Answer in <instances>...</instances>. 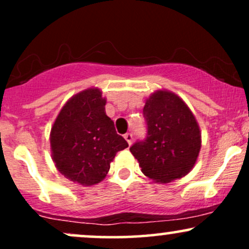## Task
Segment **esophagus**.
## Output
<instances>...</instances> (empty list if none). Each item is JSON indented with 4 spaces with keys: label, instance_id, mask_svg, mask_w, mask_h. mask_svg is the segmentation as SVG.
Listing matches in <instances>:
<instances>
[{
    "label": "esophagus",
    "instance_id": "obj_1",
    "mask_svg": "<svg viewBox=\"0 0 249 249\" xmlns=\"http://www.w3.org/2000/svg\"><path fill=\"white\" fill-rule=\"evenodd\" d=\"M124 138H125V141L127 142L128 145L132 144V141H133L132 133H126V134H124Z\"/></svg>",
    "mask_w": 249,
    "mask_h": 249
}]
</instances>
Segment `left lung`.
I'll list each match as a JSON object with an SVG mask.
<instances>
[{"label": "left lung", "instance_id": "1", "mask_svg": "<svg viewBox=\"0 0 249 249\" xmlns=\"http://www.w3.org/2000/svg\"><path fill=\"white\" fill-rule=\"evenodd\" d=\"M147 137L130 147L142 172L167 184L192 171L201 148V132L193 112L178 95L157 90L142 108Z\"/></svg>", "mask_w": 249, "mask_h": 249}]
</instances>
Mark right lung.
<instances>
[{
    "label": "right lung",
    "mask_w": 249,
    "mask_h": 249,
    "mask_svg": "<svg viewBox=\"0 0 249 249\" xmlns=\"http://www.w3.org/2000/svg\"><path fill=\"white\" fill-rule=\"evenodd\" d=\"M101 89L89 88L64 104L50 131L51 158L59 173L83 186L107 177L118 151L128 144L105 112Z\"/></svg>",
    "instance_id": "obj_1"
}]
</instances>
